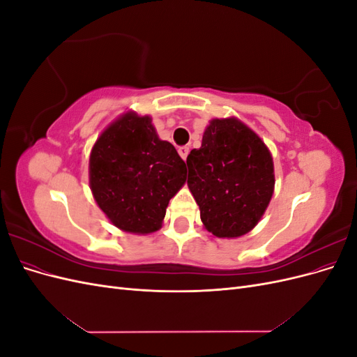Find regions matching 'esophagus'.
<instances>
[{
	"label": "esophagus",
	"mask_w": 357,
	"mask_h": 357,
	"mask_svg": "<svg viewBox=\"0 0 357 357\" xmlns=\"http://www.w3.org/2000/svg\"><path fill=\"white\" fill-rule=\"evenodd\" d=\"M178 155L183 160H186L188 155H189V147L188 146H183V147H178Z\"/></svg>",
	"instance_id": "obj_1"
}]
</instances>
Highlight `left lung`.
Returning a JSON list of instances; mask_svg holds the SVG:
<instances>
[{
  "instance_id": "obj_1",
  "label": "left lung",
  "mask_w": 357,
  "mask_h": 357,
  "mask_svg": "<svg viewBox=\"0 0 357 357\" xmlns=\"http://www.w3.org/2000/svg\"><path fill=\"white\" fill-rule=\"evenodd\" d=\"M186 164L189 190L214 236L238 238L262 219L275 185L273 155L240 119H211Z\"/></svg>"
}]
</instances>
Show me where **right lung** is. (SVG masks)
Segmentation results:
<instances>
[{
  "mask_svg": "<svg viewBox=\"0 0 357 357\" xmlns=\"http://www.w3.org/2000/svg\"><path fill=\"white\" fill-rule=\"evenodd\" d=\"M185 181V160L159 138L150 116H119L91 150L93 199L123 232L146 235L160 229L169 199Z\"/></svg>",
  "mask_w": 357,
  "mask_h": 357,
  "instance_id": "add662e5",
  "label": "right lung"
}]
</instances>
